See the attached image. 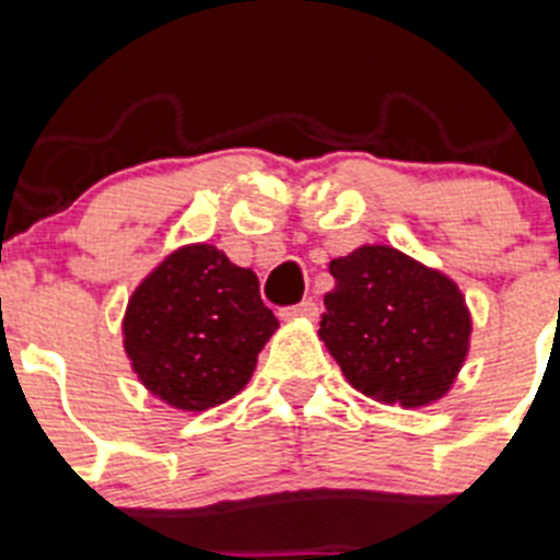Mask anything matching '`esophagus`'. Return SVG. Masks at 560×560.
Here are the masks:
<instances>
[{
	"label": "esophagus",
	"mask_w": 560,
	"mask_h": 560,
	"mask_svg": "<svg viewBox=\"0 0 560 560\" xmlns=\"http://www.w3.org/2000/svg\"><path fill=\"white\" fill-rule=\"evenodd\" d=\"M316 314H319V305H316L314 300H303V303L285 305V308H280V316H283V319H296V316H303V319H314Z\"/></svg>",
	"instance_id": "34e87169"
}]
</instances>
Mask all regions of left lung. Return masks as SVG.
I'll use <instances>...</instances> for the list:
<instances>
[{"label": "left lung", "instance_id": "obj_1", "mask_svg": "<svg viewBox=\"0 0 560 560\" xmlns=\"http://www.w3.org/2000/svg\"><path fill=\"white\" fill-rule=\"evenodd\" d=\"M319 336L359 393L423 407L452 387L468 353L471 316L457 285L393 246L330 260Z\"/></svg>", "mask_w": 560, "mask_h": 560}]
</instances>
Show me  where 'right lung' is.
Masks as SVG:
<instances>
[{"label": "right lung", "mask_w": 560, "mask_h": 560, "mask_svg": "<svg viewBox=\"0 0 560 560\" xmlns=\"http://www.w3.org/2000/svg\"><path fill=\"white\" fill-rule=\"evenodd\" d=\"M277 316L260 300L255 271L215 246H185L133 291L126 353L153 395L201 412L249 381Z\"/></svg>", "instance_id": "1"}]
</instances>
